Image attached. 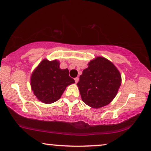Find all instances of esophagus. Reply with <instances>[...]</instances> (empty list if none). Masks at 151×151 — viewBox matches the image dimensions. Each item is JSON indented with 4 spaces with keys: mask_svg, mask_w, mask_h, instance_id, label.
Returning <instances> with one entry per match:
<instances>
[{
    "mask_svg": "<svg viewBox=\"0 0 151 151\" xmlns=\"http://www.w3.org/2000/svg\"><path fill=\"white\" fill-rule=\"evenodd\" d=\"M78 79H79V78H78V77H76V78H75V83H78Z\"/></svg>",
    "mask_w": 151,
    "mask_h": 151,
    "instance_id": "34e87169",
    "label": "esophagus"
}]
</instances>
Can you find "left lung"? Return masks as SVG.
I'll use <instances>...</instances> for the list:
<instances>
[{
    "mask_svg": "<svg viewBox=\"0 0 151 151\" xmlns=\"http://www.w3.org/2000/svg\"><path fill=\"white\" fill-rule=\"evenodd\" d=\"M77 86L82 101L98 109L113 101L122 82L120 72L107 59L97 57L88 63L79 77Z\"/></svg>",
    "mask_w": 151,
    "mask_h": 151,
    "instance_id": "1",
    "label": "left lung"
}]
</instances>
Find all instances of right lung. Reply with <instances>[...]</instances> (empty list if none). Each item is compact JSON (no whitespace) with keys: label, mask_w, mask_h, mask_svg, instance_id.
<instances>
[{"label":"right lung","mask_w":151,"mask_h":151,"mask_svg":"<svg viewBox=\"0 0 151 151\" xmlns=\"http://www.w3.org/2000/svg\"><path fill=\"white\" fill-rule=\"evenodd\" d=\"M59 61L44 59L35 68L31 76V87L40 101L46 104L60 99L67 86L75 83L69 76L68 69H61Z\"/></svg>","instance_id":"1"}]
</instances>
